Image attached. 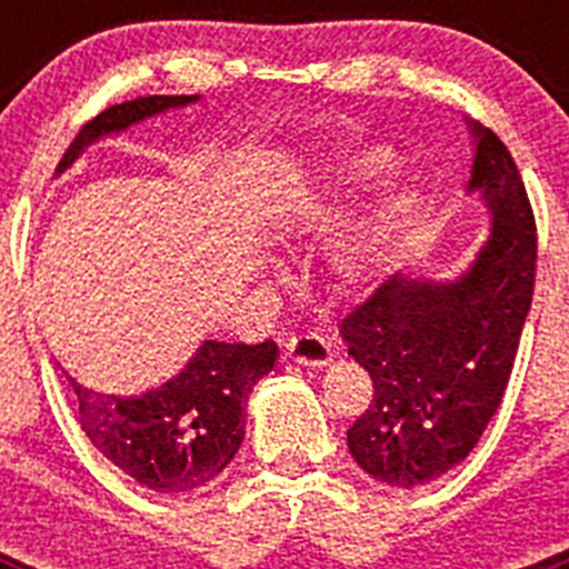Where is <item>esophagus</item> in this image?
Here are the masks:
<instances>
[{"instance_id": "34e87169", "label": "esophagus", "mask_w": 569, "mask_h": 569, "mask_svg": "<svg viewBox=\"0 0 569 569\" xmlns=\"http://www.w3.org/2000/svg\"><path fill=\"white\" fill-rule=\"evenodd\" d=\"M284 353L299 365L321 367L330 361V345L319 333H301L284 341Z\"/></svg>"}]
</instances>
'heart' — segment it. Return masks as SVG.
<instances>
[{
    "mask_svg": "<svg viewBox=\"0 0 569 569\" xmlns=\"http://www.w3.org/2000/svg\"><path fill=\"white\" fill-rule=\"evenodd\" d=\"M387 164V156L379 150H370V153H356L350 159L339 164L336 176L325 184V193H301V199H296L293 208L299 213H305L308 219L310 213L321 208V199L336 193H345V190H353L359 184H365L370 176L379 173ZM390 222H393V204H385L381 210H376L373 216H367L365 222L353 230V236L347 239V244L341 248V253H336V268L347 279H361L365 273L373 270L376 261L381 259V250L387 244V236H390Z\"/></svg>",
    "mask_w": 569,
    "mask_h": 569,
    "instance_id": "obj_1",
    "label": "heart"
}]
</instances>
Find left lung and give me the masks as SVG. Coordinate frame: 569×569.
<instances>
[{
  "instance_id": "8db88e82",
  "label": "left lung",
  "mask_w": 569,
  "mask_h": 569,
  "mask_svg": "<svg viewBox=\"0 0 569 569\" xmlns=\"http://www.w3.org/2000/svg\"><path fill=\"white\" fill-rule=\"evenodd\" d=\"M470 190L492 210L479 259L450 284L393 276L341 321L373 399L347 430L361 470L393 487L441 479L472 453L505 399L532 305L539 233L519 164L472 124Z\"/></svg>"
}]
</instances>
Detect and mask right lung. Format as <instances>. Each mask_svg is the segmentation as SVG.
Wrapping results in <instances>:
<instances>
[{
    "label": "right lung",
    "instance_id": "1",
    "mask_svg": "<svg viewBox=\"0 0 569 569\" xmlns=\"http://www.w3.org/2000/svg\"><path fill=\"white\" fill-rule=\"evenodd\" d=\"M196 97H139L93 116L64 150L68 168L84 144L124 130L144 116L193 102ZM273 341H204L182 373L144 396L116 399L70 379L79 425L90 445L124 476L156 492H188L230 465L244 439V407L253 385L273 370Z\"/></svg>",
    "mask_w": 569,
    "mask_h": 569
}]
</instances>
